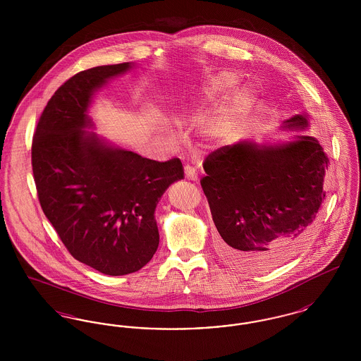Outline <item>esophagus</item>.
<instances>
[{"label": "esophagus", "mask_w": 361, "mask_h": 361, "mask_svg": "<svg viewBox=\"0 0 361 361\" xmlns=\"http://www.w3.org/2000/svg\"><path fill=\"white\" fill-rule=\"evenodd\" d=\"M184 171H185V177H187L188 180L197 181V173H196V169H195L193 166H190V165H185Z\"/></svg>", "instance_id": "34e87169"}]
</instances>
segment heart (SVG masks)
Masks as SVG:
<instances>
[{
    "label": "heart",
    "mask_w": 361,
    "mask_h": 361,
    "mask_svg": "<svg viewBox=\"0 0 361 361\" xmlns=\"http://www.w3.org/2000/svg\"><path fill=\"white\" fill-rule=\"evenodd\" d=\"M238 81H240V77L235 73L222 71L214 75L212 78H209L203 90L204 96L209 102L218 103L234 86L238 84ZM252 103H253V93L249 87H240L238 90H235L230 100L228 108L211 123V131L212 133L224 131L240 115L245 114L249 109Z\"/></svg>",
    "instance_id": "1"
}]
</instances>
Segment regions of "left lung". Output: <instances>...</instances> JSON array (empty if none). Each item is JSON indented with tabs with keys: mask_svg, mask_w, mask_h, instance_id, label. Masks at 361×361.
<instances>
[{
	"mask_svg": "<svg viewBox=\"0 0 361 361\" xmlns=\"http://www.w3.org/2000/svg\"><path fill=\"white\" fill-rule=\"evenodd\" d=\"M307 121L295 115L283 128H306ZM327 165L319 142L306 135L279 145L243 140L207 155L200 184L224 261L261 272L296 255L318 221Z\"/></svg>",
	"mask_w": 361,
	"mask_h": 361,
	"instance_id": "1",
	"label": "left lung"
}]
</instances>
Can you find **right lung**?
I'll use <instances>...</instances> for the list:
<instances>
[{"label":"right lung","mask_w":361,"mask_h":361,"mask_svg":"<svg viewBox=\"0 0 361 361\" xmlns=\"http://www.w3.org/2000/svg\"><path fill=\"white\" fill-rule=\"evenodd\" d=\"M130 62L77 73L43 109L32 140V172L42 209L70 255L104 275L137 272L159 243L154 219L166 188L184 176L166 162L105 145L93 133L87 106L94 90Z\"/></svg>","instance_id":"add662e5"}]
</instances>
